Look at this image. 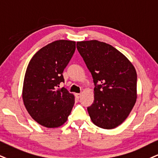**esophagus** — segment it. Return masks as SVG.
Wrapping results in <instances>:
<instances>
[{
    "label": "esophagus",
    "instance_id": "esophagus-1",
    "mask_svg": "<svg viewBox=\"0 0 158 158\" xmlns=\"http://www.w3.org/2000/svg\"><path fill=\"white\" fill-rule=\"evenodd\" d=\"M75 96H76V97H77V99H79L80 97H81V94H75Z\"/></svg>",
    "mask_w": 158,
    "mask_h": 158
}]
</instances>
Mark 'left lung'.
<instances>
[{"instance_id": "left-lung-1", "label": "left lung", "mask_w": 158, "mask_h": 158, "mask_svg": "<svg viewBox=\"0 0 158 158\" xmlns=\"http://www.w3.org/2000/svg\"><path fill=\"white\" fill-rule=\"evenodd\" d=\"M77 49L92 75L94 100L87 108L95 125L114 129L129 116L137 98V73L127 58L97 40L77 42Z\"/></svg>"}]
</instances>
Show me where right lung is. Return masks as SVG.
Masks as SVG:
<instances>
[{
    "label": "right lung",
    "mask_w": 158,
    "mask_h": 158,
    "mask_svg": "<svg viewBox=\"0 0 158 158\" xmlns=\"http://www.w3.org/2000/svg\"><path fill=\"white\" fill-rule=\"evenodd\" d=\"M75 50V42L57 40L36 52L25 74L23 100L30 116L41 125L56 128L67 122L75 97L64 87L62 75Z\"/></svg>",
    "instance_id": "1"
}]
</instances>
